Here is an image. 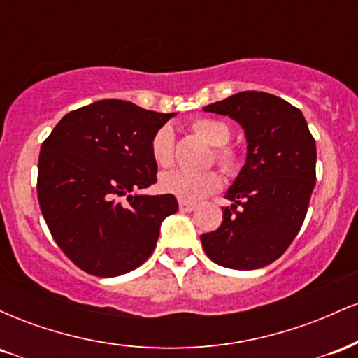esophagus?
<instances>
[{
    "label": "esophagus",
    "instance_id": "obj_1",
    "mask_svg": "<svg viewBox=\"0 0 358 358\" xmlns=\"http://www.w3.org/2000/svg\"><path fill=\"white\" fill-rule=\"evenodd\" d=\"M180 210H182V212H192V210H195V205L180 200Z\"/></svg>",
    "mask_w": 358,
    "mask_h": 358
}]
</instances>
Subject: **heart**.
I'll return each mask as SVG.
<instances>
[{
  "mask_svg": "<svg viewBox=\"0 0 358 358\" xmlns=\"http://www.w3.org/2000/svg\"><path fill=\"white\" fill-rule=\"evenodd\" d=\"M193 133L203 139L207 145L213 146V158L215 163L227 175H234L239 168V156L232 148L227 146L231 139V127L227 122L215 117H200L192 124ZM151 156L155 163L162 168H170L175 162V138L173 131L168 126L159 127L151 138ZM159 188L165 193L176 196L183 202L195 203L212 195L222 187V178L217 171H202V173H190V171H168L159 176Z\"/></svg>",
  "mask_w": 358,
  "mask_h": 358,
  "instance_id": "b5f03b06",
  "label": "heart"
}]
</instances>
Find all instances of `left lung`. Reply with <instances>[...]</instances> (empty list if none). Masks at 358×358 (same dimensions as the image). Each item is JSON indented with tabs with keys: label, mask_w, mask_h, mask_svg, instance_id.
<instances>
[{
	"label": "left lung",
	"mask_w": 358,
	"mask_h": 358,
	"mask_svg": "<svg viewBox=\"0 0 358 358\" xmlns=\"http://www.w3.org/2000/svg\"><path fill=\"white\" fill-rule=\"evenodd\" d=\"M205 113L232 117L248 141L245 163L225 199L224 220L202 234L215 264L259 269L289 248L305 220L315 188L316 145L299 109L281 97L244 90L208 104Z\"/></svg>",
	"instance_id": "left-lung-1"
}]
</instances>
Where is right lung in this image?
<instances>
[{"instance_id":"right-lung-1","label":"right lung","mask_w":358,"mask_h":358,"mask_svg":"<svg viewBox=\"0 0 358 358\" xmlns=\"http://www.w3.org/2000/svg\"><path fill=\"white\" fill-rule=\"evenodd\" d=\"M175 114L104 99L72 110L43 141L38 202L59 248L99 278L139 268L156 248L173 195H141L156 183L151 138Z\"/></svg>"}]
</instances>
